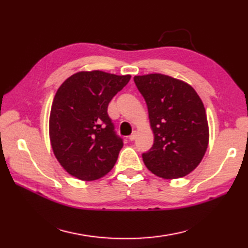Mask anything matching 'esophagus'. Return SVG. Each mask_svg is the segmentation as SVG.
Listing matches in <instances>:
<instances>
[{
  "instance_id": "1",
  "label": "esophagus",
  "mask_w": 248,
  "mask_h": 248,
  "mask_svg": "<svg viewBox=\"0 0 248 248\" xmlns=\"http://www.w3.org/2000/svg\"><path fill=\"white\" fill-rule=\"evenodd\" d=\"M136 136H138V131H133V133L129 136V140L132 141V140H134L136 139Z\"/></svg>"
}]
</instances>
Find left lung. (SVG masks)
<instances>
[{
    "label": "left lung",
    "mask_w": 248,
    "mask_h": 248,
    "mask_svg": "<svg viewBox=\"0 0 248 248\" xmlns=\"http://www.w3.org/2000/svg\"><path fill=\"white\" fill-rule=\"evenodd\" d=\"M147 103L155 141L143 154L155 176L176 179L196 168L207 151L209 125L202 99L184 81L161 73L135 76Z\"/></svg>",
    "instance_id": "1"
}]
</instances>
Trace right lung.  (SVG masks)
<instances>
[{"mask_svg": "<svg viewBox=\"0 0 248 248\" xmlns=\"http://www.w3.org/2000/svg\"><path fill=\"white\" fill-rule=\"evenodd\" d=\"M131 76L101 70L80 71L62 84L52 102L49 135L62 168L83 181L112 170L123 148L108 115V105Z\"/></svg>", "mask_w": 248, "mask_h": 248, "instance_id": "obj_1", "label": "right lung"}]
</instances>
